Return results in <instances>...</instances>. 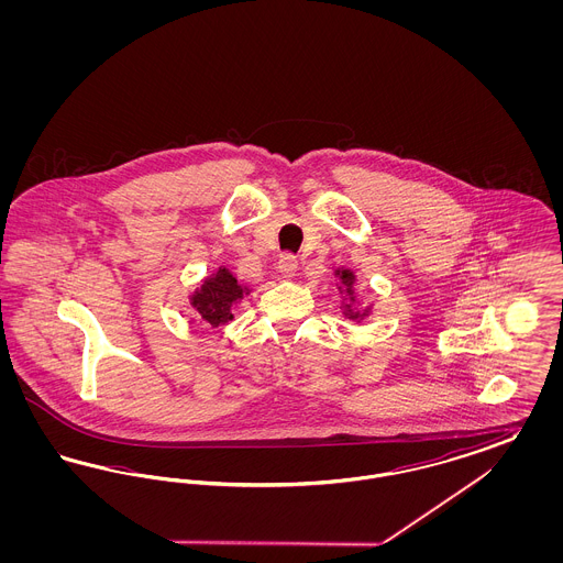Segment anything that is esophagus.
<instances>
[{"mask_svg": "<svg viewBox=\"0 0 563 563\" xmlns=\"http://www.w3.org/2000/svg\"><path fill=\"white\" fill-rule=\"evenodd\" d=\"M278 272H280L283 278H291V276H295V272H297V257L291 255V253L280 255V260H278Z\"/></svg>", "mask_w": 563, "mask_h": 563, "instance_id": "1", "label": "esophagus"}]
</instances>
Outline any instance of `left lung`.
Here are the masks:
<instances>
[{"instance_id": "1", "label": "left lung", "mask_w": 563, "mask_h": 563, "mask_svg": "<svg viewBox=\"0 0 563 563\" xmlns=\"http://www.w3.org/2000/svg\"><path fill=\"white\" fill-rule=\"evenodd\" d=\"M335 276L340 278V294H346V303H344V314L352 319V321H361L369 314V308L365 310H354V303H356V295H354V272L352 269L340 268L335 269Z\"/></svg>"}]
</instances>
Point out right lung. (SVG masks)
<instances>
[{
	"instance_id": "1",
	"label": "right lung",
	"mask_w": 563,
	"mask_h": 563,
	"mask_svg": "<svg viewBox=\"0 0 563 563\" xmlns=\"http://www.w3.org/2000/svg\"><path fill=\"white\" fill-rule=\"evenodd\" d=\"M249 294L246 287H242L236 276L228 268H219L213 276L205 278V283L191 294L189 303L196 308L200 319L209 322L211 327L225 324L234 319L232 310L242 299V295Z\"/></svg>"
}]
</instances>
